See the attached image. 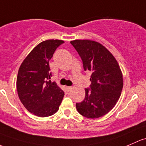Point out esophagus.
I'll use <instances>...</instances> for the list:
<instances>
[{"instance_id": "esophagus-1", "label": "esophagus", "mask_w": 146, "mask_h": 146, "mask_svg": "<svg viewBox=\"0 0 146 146\" xmlns=\"http://www.w3.org/2000/svg\"><path fill=\"white\" fill-rule=\"evenodd\" d=\"M66 90H68V91H70V90L72 89V87H70V86H67V87H66Z\"/></svg>"}]
</instances>
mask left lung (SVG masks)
<instances>
[{"label":"left lung","mask_w":146,"mask_h":146,"mask_svg":"<svg viewBox=\"0 0 146 146\" xmlns=\"http://www.w3.org/2000/svg\"><path fill=\"white\" fill-rule=\"evenodd\" d=\"M70 43L80 56L84 70L92 72L91 85L85 89V99L76 104L78 113L92 119L105 115L115 106L123 87L119 64L99 42L75 40Z\"/></svg>","instance_id":"left-lung-1"}]
</instances>
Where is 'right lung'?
<instances>
[{
  "label": "right lung",
  "instance_id": "obj_1",
  "mask_svg": "<svg viewBox=\"0 0 146 146\" xmlns=\"http://www.w3.org/2000/svg\"><path fill=\"white\" fill-rule=\"evenodd\" d=\"M60 40H47L38 44L19 67L17 89L21 102L33 114L48 117L59 110L64 92L52 82L49 62L55 50L64 43Z\"/></svg>",
  "mask_w": 146,
  "mask_h": 146
}]
</instances>
